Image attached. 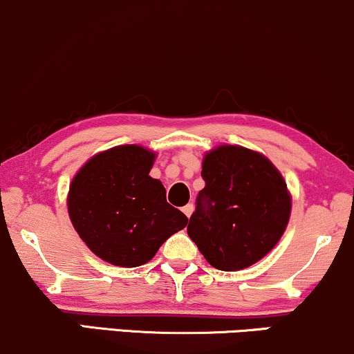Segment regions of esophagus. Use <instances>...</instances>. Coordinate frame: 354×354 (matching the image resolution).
<instances>
[{"label": "esophagus", "instance_id": "34e87169", "mask_svg": "<svg viewBox=\"0 0 354 354\" xmlns=\"http://www.w3.org/2000/svg\"><path fill=\"white\" fill-rule=\"evenodd\" d=\"M182 212H184L187 217H190V215H192V212H194V205H192V203H187L184 209H182Z\"/></svg>", "mask_w": 354, "mask_h": 354}]
</instances>
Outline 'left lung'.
Segmentation results:
<instances>
[{
  "mask_svg": "<svg viewBox=\"0 0 354 354\" xmlns=\"http://www.w3.org/2000/svg\"><path fill=\"white\" fill-rule=\"evenodd\" d=\"M205 187L187 234L212 267L236 272L263 259L285 234L292 195L263 153L218 145L203 156Z\"/></svg>",
  "mask_w": 354,
  "mask_h": 354,
  "instance_id": "8db88e82",
  "label": "left lung"
}]
</instances>
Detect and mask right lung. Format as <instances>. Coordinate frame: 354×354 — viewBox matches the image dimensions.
<instances>
[{"instance_id":"add662e5","label":"right lung","mask_w":354,"mask_h":354,"mask_svg":"<svg viewBox=\"0 0 354 354\" xmlns=\"http://www.w3.org/2000/svg\"><path fill=\"white\" fill-rule=\"evenodd\" d=\"M156 152L118 145L77 170L68 192L71 223L94 255L132 268L153 259L160 245L189 218L167 203L160 180L149 176Z\"/></svg>"}]
</instances>
